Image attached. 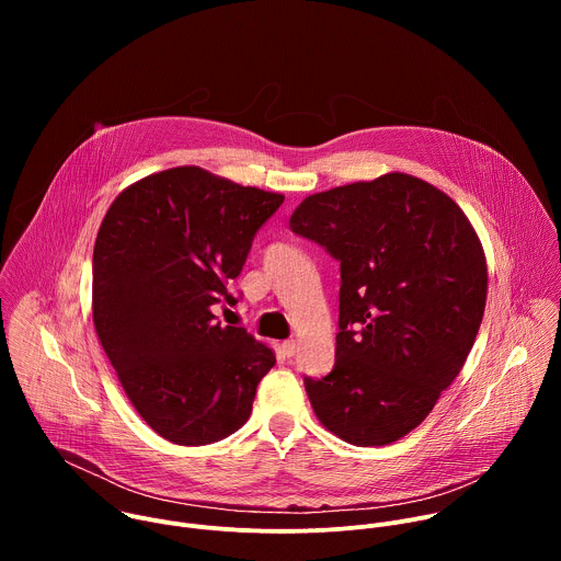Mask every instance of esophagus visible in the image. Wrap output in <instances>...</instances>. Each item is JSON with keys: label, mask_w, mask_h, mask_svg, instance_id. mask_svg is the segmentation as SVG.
Instances as JSON below:
<instances>
[{"label": "esophagus", "mask_w": 561, "mask_h": 561, "mask_svg": "<svg viewBox=\"0 0 561 561\" xmlns=\"http://www.w3.org/2000/svg\"><path fill=\"white\" fill-rule=\"evenodd\" d=\"M282 351H284V355H286V357H293V355L297 353V342H295V340H286V342H282Z\"/></svg>", "instance_id": "34e87169"}]
</instances>
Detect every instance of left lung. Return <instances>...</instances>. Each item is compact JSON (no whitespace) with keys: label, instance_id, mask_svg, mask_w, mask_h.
Segmentation results:
<instances>
[{"label":"left lung","instance_id":"1","mask_svg":"<svg viewBox=\"0 0 561 561\" xmlns=\"http://www.w3.org/2000/svg\"><path fill=\"white\" fill-rule=\"evenodd\" d=\"M290 228L340 260L335 366L304 379L327 431L386 446L417 428L482 324L489 268L463 210L407 173L308 195Z\"/></svg>","mask_w":561,"mask_h":561}]
</instances>
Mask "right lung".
<instances>
[{"label": "right lung", "instance_id": "add662e5", "mask_svg": "<svg viewBox=\"0 0 561 561\" xmlns=\"http://www.w3.org/2000/svg\"><path fill=\"white\" fill-rule=\"evenodd\" d=\"M284 195L199 167L159 171L124 188L93 251V324L139 417L180 446L242 428L275 353L244 329L215 322L234 301L260 226Z\"/></svg>", "mask_w": 561, "mask_h": 561}]
</instances>
